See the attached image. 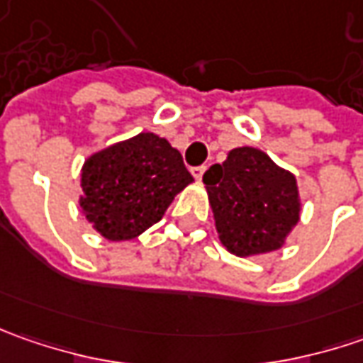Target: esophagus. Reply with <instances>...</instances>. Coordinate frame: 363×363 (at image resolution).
<instances>
[{
    "mask_svg": "<svg viewBox=\"0 0 363 363\" xmlns=\"http://www.w3.org/2000/svg\"><path fill=\"white\" fill-rule=\"evenodd\" d=\"M203 172H206V165H198V167H191V175H194L196 179H202Z\"/></svg>",
    "mask_w": 363,
    "mask_h": 363,
    "instance_id": "34e87169",
    "label": "esophagus"
}]
</instances>
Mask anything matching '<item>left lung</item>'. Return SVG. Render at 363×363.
<instances>
[{
    "instance_id": "obj_1",
    "label": "left lung",
    "mask_w": 363,
    "mask_h": 363,
    "mask_svg": "<svg viewBox=\"0 0 363 363\" xmlns=\"http://www.w3.org/2000/svg\"><path fill=\"white\" fill-rule=\"evenodd\" d=\"M222 244L236 257L281 248L299 222L295 175L255 147L232 149L203 174Z\"/></svg>"
}]
</instances>
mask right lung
<instances>
[{
  "instance_id": "obj_1",
  "label": "right lung",
  "mask_w": 363,
  "mask_h": 363,
  "mask_svg": "<svg viewBox=\"0 0 363 363\" xmlns=\"http://www.w3.org/2000/svg\"><path fill=\"white\" fill-rule=\"evenodd\" d=\"M191 182L177 149L153 133H139L84 163L80 208L105 238L129 240L160 222Z\"/></svg>"
}]
</instances>
